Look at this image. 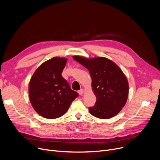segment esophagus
Wrapping results in <instances>:
<instances>
[{
  "label": "esophagus",
  "mask_w": 160,
  "mask_h": 160,
  "mask_svg": "<svg viewBox=\"0 0 160 160\" xmlns=\"http://www.w3.org/2000/svg\"><path fill=\"white\" fill-rule=\"evenodd\" d=\"M83 92H84L83 89H81L80 90H79V91H78V94H79L80 95H82V94H83Z\"/></svg>",
  "instance_id": "esophagus-1"
}]
</instances>
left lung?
<instances>
[{"mask_svg": "<svg viewBox=\"0 0 160 160\" xmlns=\"http://www.w3.org/2000/svg\"><path fill=\"white\" fill-rule=\"evenodd\" d=\"M72 58L89 70L92 79L97 102L93 107L89 108V112L101 119L111 118L119 113L129 94L128 81L120 68L105 57Z\"/></svg>", "mask_w": 160, "mask_h": 160, "instance_id": "1", "label": "left lung"}]
</instances>
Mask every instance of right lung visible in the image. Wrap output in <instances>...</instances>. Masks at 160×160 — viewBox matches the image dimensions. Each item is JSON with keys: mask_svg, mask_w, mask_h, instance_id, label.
<instances>
[{"mask_svg": "<svg viewBox=\"0 0 160 160\" xmlns=\"http://www.w3.org/2000/svg\"><path fill=\"white\" fill-rule=\"evenodd\" d=\"M66 62L65 58H52L41 64L30 80V102L35 111L44 118H59L78 97L77 92L71 89L62 76Z\"/></svg>", "mask_w": 160, "mask_h": 160, "instance_id": "obj_1", "label": "right lung"}]
</instances>
